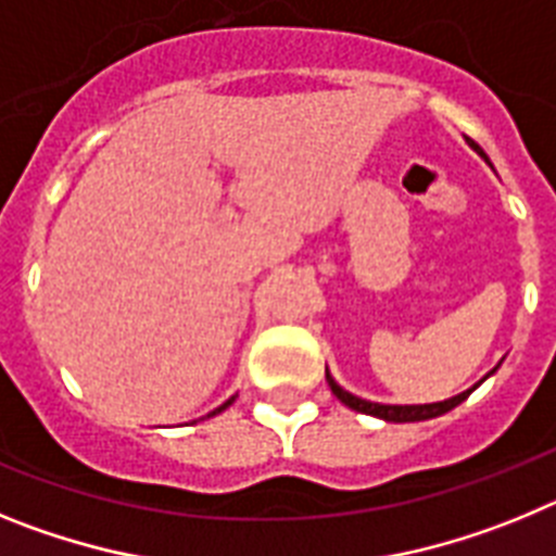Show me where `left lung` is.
I'll return each instance as SVG.
<instances>
[{
  "mask_svg": "<svg viewBox=\"0 0 556 556\" xmlns=\"http://www.w3.org/2000/svg\"><path fill=\"white\" fill-rule=\"evenodd\" d=\"M479 150V147H476ZM326 381L328 387H331L333 395L342 401L345 406H351V409L362 412V415H372V417H381V420H390V424H415V420H429V417H437V415H445V412H451L454 406H459L465 397L470 395L473 390L462 392V395L456 397H448V401H440V404H424V406H384V404H370V401H362V397L351 395V392H345L342 387L333 381L331 376L326 372Z\"/></svg>",
  "mask_w": 556,
  "mask_h": 556,
  "instance_id": "1",
  "label": "left lung"
}]
</instances>
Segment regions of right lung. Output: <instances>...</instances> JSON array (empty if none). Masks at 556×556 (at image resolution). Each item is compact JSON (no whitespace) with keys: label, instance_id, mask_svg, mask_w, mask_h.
Segmentation results:
<instances>
[{"label":"right lung","instance_id":"add662e5","mask_svg":"<svg viewBox=\"0 0 556 556\" xmlns=\"http://www.w3.org/2000/svg\"><path fill=\"white\" fill-rule=\"evenodd\" d=\"M230 404H233V397H228V401H225V404H223V406H219V409H214V412H211V415H217V412L228 409V406H230Z\"/></svg>","mask_w":556,"mask_h":556}]
</instances>
